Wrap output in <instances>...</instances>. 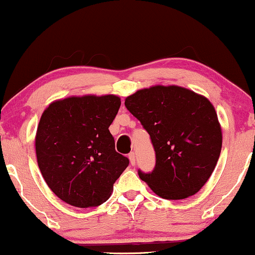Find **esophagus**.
<instances>
[{
  "instance_id": "obj_1",
  "label": "esophagus",
  "mask_w": 255,
  "mask_h": 255,
  "mask_svg": "<svg viewBox=\"0 0 255 255\" xmlns=\"http://www.w3.org/2000/svg\"><path fill=\"white\" fill-rule=\"evenodd\" d=\"M128 158H129V161H130V165L134 166L135 162H136V155H135V152H130V153L128 154Z\"/></svg>"
}]
</instances>
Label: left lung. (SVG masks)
<instances>
[{
    "label": "left lung",
    "mask_w": 255,
    "mask_h": 255,
    "mask_svg": "<svg viewBox=\"0 0 255 255\" xmlns=\"http://www.w3.org/2000/svg\"><path fill=\"white\" fill-rule=\"evenodd\" d=\"M149 132L155 152L152 172L138 169L142 181L164 199H184L204 187L222 147L214 106L206 97L177 86H154L125 101Z\"/></svg>",
    "instance_id": "8db88e82"
}]
</instances>
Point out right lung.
<instances>
[{
	"label": "right lung",
	"mask_w": 255,
	"mask_h": 255,
	"mask_svg": "<svg viewBox=\"0 0 255 255\" xmlns=\"http://www.w3.org/2000/svg\"><path fill=\"white\" fill-rule=\"evenodd\" d=\"M120 105L115 95L72 96L42 113L35 136L37 165L51 191L72 206L103 204L129 165L109 130Z\"/></svg>",
	"instance_id": "right-lung-1"
}]
</instances>
